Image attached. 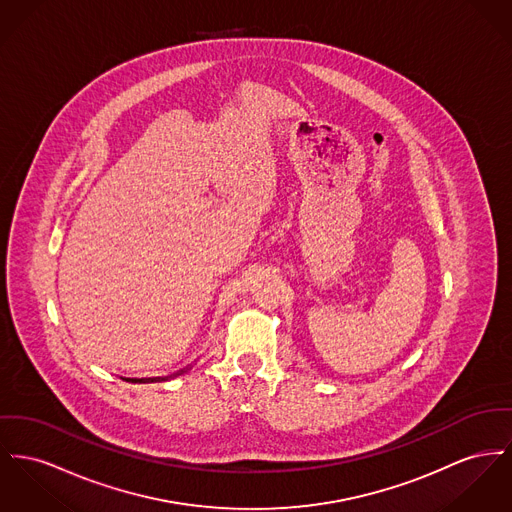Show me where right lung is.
<instances>
[{
  "label": "right lung",
  "instance_id": "right-lung-1",
  "mask_svg": "<svg viewBox=\"0 0 512 512\" xmlns=\"http://www.w3.org/2000/svg\"><path fill=\"white\" fill-rule=\"evenodd\" d=\"M134 382H136V380H134ZM139 382H141V380H139Z\"/></svg>",
  "mask_w": 512,
  "mask_h": 512
}]
</instances>
